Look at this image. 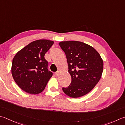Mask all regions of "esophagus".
Wrapping results in <instances>:
<instances>
[{"label": "esophagus", "mask_w": 125, "mask_h": 125, "mask_svg": "<svg viewBox=\"0 0 125 125\" xmlns=\"http://www.w3.org/2000/svg\"><path fill=\"white\" fill-rule=\"evenodd\" d=\"M59 74H60V72H57L55 73V75L56 76H58L59 75Z\"/></svg>", "instance_id": "obj_1"}]
</instances>
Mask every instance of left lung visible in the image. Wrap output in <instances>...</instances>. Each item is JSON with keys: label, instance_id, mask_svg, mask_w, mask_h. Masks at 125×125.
I'll use <instances>...</instances> for the list:
<instances>
[{"label": "left lung", "instance_id": "1", "mask_svg": "<svg viewBox=\"0 0 125 125\" xmlns=\"http://www.w3.org/2000/svg\"><path fill=\"white\" fill-rule=\"evenodd\" d=\"M59 45L65 53L72 77L70 84L63 87V91L73 98L88 94L101 77L104 63L101 56L94 48L81 42H61Z\"/></svg>", "mask_w": 125, "mask_h": 125}]
</instances>
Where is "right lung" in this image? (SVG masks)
<instances>
[{
  "mask_svg": "<svg viewBox=\"0 0 125 125\" xmlns=\"http://www.w3.org/2000/svg\"><path fill=\"white\" fill-rule=\"evenodd\" d=\"M53 44V41L47 40L33 41L14 56L12 63V75L24 91L37 94L45 89L52 73L48 69V62L44 55Z\"/></svg>",
  "mask_w": 125,
  "mask_h": 125,
  "instance_id": "add662e5",
  "label": "right lung"
}]
</instances>
